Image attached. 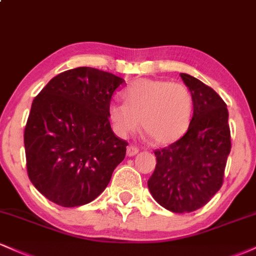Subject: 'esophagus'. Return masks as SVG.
<instances>
[{
  "label": "esophagus",
  "mask_w": 256,
  "mask_h": 256,
  "mask_svg": "<svg viewBox=\"0 0 256 256\" xmlns=\"http://www.w3.org/2000/svg\"><path fill=\"white\" fill-rule=\"evenodd\" d=\"M138 152H140V149H138L136 146H128V149H126V154H128V156H134V155H136Z\"/></svg>",
  "instance_id": "esophagus-1"
}]
</instances>
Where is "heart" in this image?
Here are the masks:
<instances>
[{"instance_id":"1","label":"heart","mask_w":256,"mask_h":256,"mask_svg":"<svg viewBox=\"0 0 256 256\" xmlns=\"http://www.w3.org/2000/svg\"><path fill=\"white\" fill-rule=\"evenodd\" d=\"M124 104L114 102L108 116L120 136L143 131L156 144H170L185 134L194 116V96L186 85L140 78L122 90Z\"/></svg>"}]
</instances>
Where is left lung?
<instances>
[{"mask_svg": "<svg viewBox=\"0 0 256 256\" xmlns=\"http://www.w3.org/2000/svg\"><path fill=\"white\" fill-rule=\"evenodd\" d=\"M180 77L194 96L192 122L183 137L154 152L156 166L148 188L164 208L190 213L207 204L222 188L231 134L222 98L195 77Z\"/></svg>", "mask_w": 256, "mask_h": 256, "instance_id": "8db88e82", "label": "left lung"}]
</instances>
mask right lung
I'll return each instance as SVG.
<instances>
[{"label": "right lung", "mask_w": 256, "mask_h": 256, "mask_svg": "<svg viewBox=\"0 0 256 256\" xmlns=\"http://www.w3.org/2000/svg\"><path fill=\"white\" fill-rule=\"evenodd\" d=\"M122 78L92 67L64 71L32 102L24 131L28 176L62 207L94 201L124 160L128 143L110 128L108 108Z\"/></svg>", "instance_id": "1"}]
</instances>
